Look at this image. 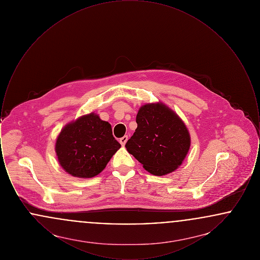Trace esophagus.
<instances>
[{
	"instance_id": "obj_1",
	"label": "esophagus",
	"mask_w": 260,
	"mask_h": 260,
	"mask_svg": "<svg viewBox=\"0 0 260 260\" xmlns=\"http://www.w3.org/2000/svg\"><path fill=\"white\" fill-rule=\"evenodd\" d=\"M126 141H127V136H123V137L120 138V143H121L123 146L126 143Z\"/></svg>"
}]
</instances>
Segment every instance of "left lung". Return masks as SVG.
<instances>
[{
  "mask_svg": "<svg viewBox=\"0 0 260 260\" xmlns=\"http://www.w3.org/2000/svg\"><path fill=\"white\" fill-rule=\"evenodd\" d=\"M136 132L125 148L154 175L172 173L182 164L190 148V136L178 116L161 103L142 106Z\"/></svg>",
  "mask_w": 260,
  "mask_h": 260,
  "instance_id": "1",
  "label": "left lung"
}]
</instances>
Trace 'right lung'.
Instances as JSON below:
<instances>
[{"mask_svg": "<svg viewBox=\"0 0 260 260\" xmlns=\"http://www.w3.org/2000/svg\"><path fill=\"white\" fill-rule=\"evenodd\" d=\"M121 144L112 135L111 124L93 113L67 124L56 140L62 168L73 176L89 178L101 173Z\"/></svg>", "mask_w": 260, "mask_h": 260, "instance_id": "right-lung-1", "label": "right lung"}]
</instances>
